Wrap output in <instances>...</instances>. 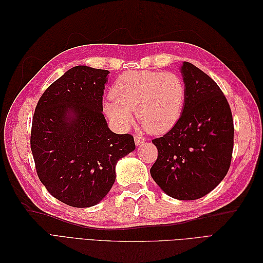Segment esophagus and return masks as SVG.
<instances>
[{
  "label": "esophagus",
  "mask_w": 263,
  "mask_h": 263,
  "mask_svg": "<svg viewBox=\"0 0 263 263\" xmlns=\"http://www.w3.org/2000/svg\"><path fill=\"white\" fill-rule=\"evenodd\" d=\"M134 139H135V144H136L137 146H139L140 144H142V142L145 141V138L142 136H139V135H136V136L134 137Z\"/></svg>",
  "instance_id": "1"
}]
</instances>
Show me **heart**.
I'll return each instance as SVG.
<instances>
[{"instance_id": "obj_1", "label": "heart", "mask_w": 263, "mask_h": 263, "mask_svg": "<svg viewBox=\"0 0 263 263\" xmlns=\"http://www.w3.org/2000/svg\"><path fill=\"white\" fill-rule=\"evenodd\" d=\"M104 103L107 116L121 127L133 122L132 112L144 129L160 135L173 128L182 116L186 99L183 79L174 72L129 71L115 81Z\"/></svg>"}]
</instances>
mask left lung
<instances>
[{
	"label": "left lung",
	"mask_w": 263,
	"mask_h": 263,
	"mask_svg": "<svg viewBox=\"0 0 263 263\" xmlns=\"http://www.w3.org/2000/svg\"><path fill=\"white\" fill-rule=\"evenodd\" d=\"M186 86L182 116L153 144L158 158L150 174L164 193L182 201L209 194L227 174L234 148V122L217 83L190 62L181 68Z\"/></svg>",
	"instance_id": "1"
}]
</instances>
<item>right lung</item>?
Returning <instances> with one entry per match:
<instances>
[{
  "label": "right lung",
  "mask_w": 263,
  "mask_h": 263,
  "mask_svg": "<svg viewBox=\"0 0 263 263\" xmlns=\"http://www.w3.org/2000/svg\"><path fill=\"white\" fill-rule=\"evenodd\" d=\"M108 70L77 66L50 84L33 117L30 149L47 191L73 208H90L114 184L119 159L135 150L134 137L108 128L103 93Z\"/></svg>",
  "instance_id": "right-lung-1"
}]
</instances>
